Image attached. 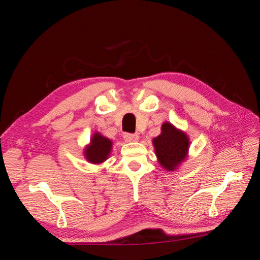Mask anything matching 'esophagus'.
Returning a JSON list of instances; mask_svg holds the SVG:
<instances>
[{
  "mask_svg": "<svg viewBox=\"0 0 260 260\" xmlns=\"http://www.w3.org/2000/svg\"><path fill=\"white\" fill-rule=\"evenodd\" d=\"M123 139L125 142H137L139 140V135L137 133H124Z\"/></svg>",
  "mask_w": 260,
  "mask_h": 260,
  "instance_id": "esophagus-1",
  "label": "esophagus"
}]
</instances>
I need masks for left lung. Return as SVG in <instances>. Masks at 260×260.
Instances as JSON below:
<instances>
[{
  "label": "left lung",
  "mask_w": 260,
  "mask_h": 260,
  "mask_svg": "<svg viewBox=\"0 0 260 260\" xmlns=\"http://www.w3.org/2000/svg\"><path fill=\"white\" fill-rule=\"evenodd\" d=\"M156 156L159 164L167 170H175L186 157L188 139L184 132L176 129L169 122H165L161 133L153 140Z\"/></svg>",
  "instance_id": "left-lung-1"
}]
</instances>
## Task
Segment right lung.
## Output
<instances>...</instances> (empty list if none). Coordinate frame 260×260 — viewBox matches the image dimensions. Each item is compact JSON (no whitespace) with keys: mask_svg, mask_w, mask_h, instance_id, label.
I'll list each match as a JSON object with an SVG mask.
<instances>
[{"mask_svg":"<svg viewBox=\"0 0 260 260\" xmlns=\"http://www.w3.org/2000/svg\"><path fill=\"white\" fill-rule=\"evenodd\" d=\"M112 149V141L95 133L91 140V144L85 148V157L92 164H101L107 159Z\"/></svg>","mask_w":260,"mask_h":260,"instance_id":"add662e5","label":"right lung"}]
</instances>
